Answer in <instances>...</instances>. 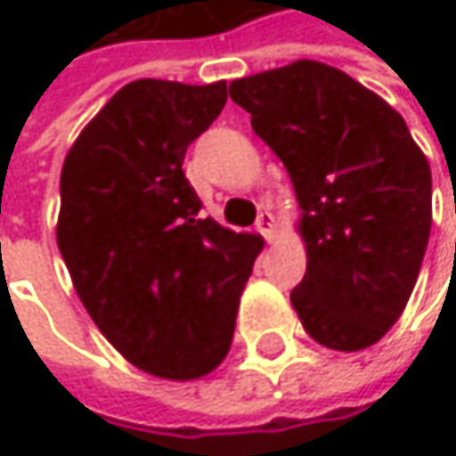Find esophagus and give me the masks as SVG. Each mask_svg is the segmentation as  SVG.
I'll return each mask as SVG.
<instances>
[{
	"label": "esophagus",
	"mask_w": 456,
	"mask_h": 456,
	"mask_svg": "<svg viewBox=\"0 0 456 456\" xmlns=\"http://www.w3.org/2000/svg\"><path fill=\"white\" fill-rule=\"evenodd\" d=\"M256 229H258L269 242H274V237H277V219H274V214H272V211H261V214H258V222H256Z\"/></svg>",
	"instance_id": "1"
}]
</instances>
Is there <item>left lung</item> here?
<instances>
[{
    "instance_id": "left-lung-1",
    "label": "left lung",
    "mask_w": 456,
    "mask_h": 456,
    "mask_svg": "<svg viewBox=\"0 0 456 456\" xmlns=\"http://www.w3.org/2000/svg\"><path fill=\"white\" fill-rule=\"evenodd\" d=\"M290 174L306 274L290 293L327 348L375 346L402 317L430 237V166L404 118L317 60L229 84Z\"/></svg>"
}]
</instances>
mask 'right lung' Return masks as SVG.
<instances>
[{
  "label": "right lung",
  "instance_id": "add662e5",
  "mask_svg": "<svg viewBox=\"0 0 456 456\" xmlns=\"http://www.w3.org/2000/svg\"><path fill=\"white\" fill-rule=\"evenodd\" d=\"M224 102L227 81H132L84 126L60 174L57 248L84 309L124 359L166 380L224 362L264 248L200 219L182 171Z\"/></svg>",
  "mask_w": 456,
  "mask_h": 456
}]
</instances>
